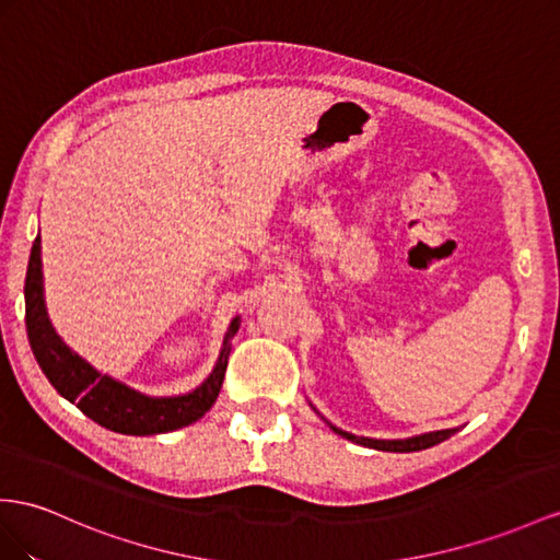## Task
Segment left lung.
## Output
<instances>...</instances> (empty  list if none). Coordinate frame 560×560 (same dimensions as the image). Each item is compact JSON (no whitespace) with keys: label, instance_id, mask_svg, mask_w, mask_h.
<instances>
[{"label":"left lung","instance_id":"1","mask_svg":"<svg viewBox=\"0 0 560 560\" xmlns=\"http://www.w3.org/2000/svg\"><path fill=\"white\" fill-rule=\"evenodd\" d=\"M314 409V407H312ZM317 411V409H314ZM319 413V411H317ZM324 419V417H322ZM326 421V419H324ZM328 423V421H326ZM331 425V430L336 435H340V438H346V440H350V442H354V444H362V447H371V450H378V452H419V450H428V447H433V444H438V442H442V440H447V438H452L458 428H444V430H430V433H421V435H411V438H402V440H376V438H364V435H352V433H348V430H340V428H336L334 423H328Z\"/></svg>","mask_w":560,"mask_h":560}]
</instances>
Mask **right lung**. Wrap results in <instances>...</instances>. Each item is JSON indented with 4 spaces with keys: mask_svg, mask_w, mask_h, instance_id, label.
Listing matches in <instances>:
<instances>
[{
    "mask_svg": "<svg viewBox=\"0 0 560 560\" xmlns=\"http://www.w3.org/2000/svg\"><path fill=\"white\" fill-rule=\"evenodd\" d=\"M25 326L27 340L39 369L70 405L98 425L122 435H161L198 421L220 395L226 360L232 352L241 317L229 324L218 362L208 378L184 395L153 397L139 393L108 374L94 369L78 352L70 350L56 334L45 303V277H42V238L37 234L25 275Z\"/></svg>",
    "mask_w": 560,
    "mask_h": 560,
    "instance_id": "1",
    "label": "right lung"
}]
</instances>
